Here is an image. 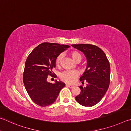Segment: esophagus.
Masks as SVG:
<instances>
[{
	"label": "esophagus",
	"instance_id": "obj_1",
	"mask_svg": "<svg viewBox=\"0 0 131 131\" xmlns=\"http://www.w3.org/2000/svg\"><path fill=\"white\" fill-rule=\"evenodd\" d=\"M66 86H67V87H69L70 88H72L74 86V85H72V84H66Z\"/></svg>",
	"mask_w": 131,
	"mask_h": 131
}]
</instances>
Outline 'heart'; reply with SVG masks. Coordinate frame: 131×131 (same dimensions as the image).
<instances>
[{"instance_id": "b5f03b06", "label": "heart", "mask_w": 131, "mask_h": 131, "mask_svg": "<svg viewBox=\"0 0 131 131\" xmlns=\"http://www.w3.org/2000/svg\"><path fill=\"white\" fill-rule=\"evenodd\" d=\"M70 56L77 63H79L82 59V54L77 50H72L71 52ZM62 57H63V54L61 53L59 54L57 56L56 60H55V64H56L57 67H59L60 65ZM78 72L77 71H66L61 73L60 75V78L64 82L71 83L74 82L75 78L78 77Z\"/></svg>"}]
</instances>
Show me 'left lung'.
Wrapping results in <instances>:
<instances>
[{"mask_svg":"<svg viewBox=\"0 0 131 131\" xmlns=\"http://www.w3.org/2000/svg\"><path fill=\"white\" fill-rule=\"evenodd\" d=\"M72 47L85 54L88 65L85 71L80 78L86 87L80 86L81 93L75 97L77 101L83 106L91 107L97 104L104 97L109 88L111 67L104 51L97 46L88 43L73 44Z\"/></svg>","mask_w":131,"mask_h":131,"instance_id":"8db88e82","label":"left lung"}]
</instances>
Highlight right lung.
<instances>
[{"mask_svg": "<svg viewBox=\"0 0 131 131\" xmlns=\"http://www.w3.org/2000/svg\"><path fill=\"white\" fill-rule=\"evenodd\" d=\"M69 45L43 42L38 45L29 54L25 62L23 81L32 101L39 106L52 104L58 97L65 83L47 82L48 76L56 78L52 71L57 56L69 48Z\"/></svg>", "mask_w": 131, "mask_h": 131, "instance_id": "1", "label": "right lung"}]
</instances>
